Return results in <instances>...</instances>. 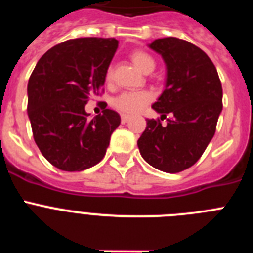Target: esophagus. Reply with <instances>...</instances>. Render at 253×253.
I'll use <instances>...</instances> for the list:
<instances>
[{"label":"esophagus","mask_w":253,"mask_h":253,"mask_svg":"<svg viewBox=\"0 0 253 253\" xmlns=\"http://www.w3.org/2000/svg\"><path fill=\"white\" fill-rule=\"evenodd\" d=\"M129 120V116L128 115H124V114H122V123L123 124H125V123L128 122Z\"/></svg>","instance_id":"obj_1"}]
</instances>
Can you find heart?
<instances>
[{"instance_id":"obj_1","label":"heart","mask_w":253,"mask_h":253,"mask_svg":"<svg viewBox=\"0 0 253 253\" xmlns=\"http://www.w3.org/2000/svg\"><path fill=\"white\" fill-rule=\"evenodd\" d=\"M131 60L139 71L143 73L152 72L156 67V60L147 51L135 50L131 53ZM106 81L111 80V69H107L105 75ZM152 93L148 91H129L123 92L113 101V106L116 110L126 115L142 113L147 107V105L152 101Z\"/></svg>"}]
</instances>
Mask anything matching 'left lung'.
<instances>
[{
  "label": "left lung",
  "mask_w": 253,
  "mask_h": 253,
  "mask_svg": "<svg viewBox=\"0 0 253 253\" xmlns=\"http://www.w3.org/2000/svg\"><path fill=\"white\" fill-rule=\"evenodd\" d=\"M149 48L166 64V84L152 109L167 124L147 119L138 139L142 157L154 169L177 173L202 157L222 113L223 90L215 66L200 48L177 38L156 39Z\"/></svg>",
  "instance_id": "left-lung-1"
}]
</instances>
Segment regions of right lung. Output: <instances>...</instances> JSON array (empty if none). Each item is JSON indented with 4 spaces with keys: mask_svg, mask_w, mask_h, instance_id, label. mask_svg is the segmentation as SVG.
Wrapping results in <instances>:
<instances>
[{
    "mask_svg": "<svg viewBox=\"0 0 253 253\" xmlns=\"http://www.w3.org/2000/svg\"><path fill=\"white\" fill-rule=\"evenodd\" d=\"M118 49L114 38H78L49 49L28 84V115L38 148L62 171H84L104 158L120 124L116 111L105 109L90 119L84 110L97 96Z\"/></svg>",
    "mask_w": 253,
    "mask_h": 253,
    "instance_id": "obj_1",
    "label": "right lung"
}]
</instances>
